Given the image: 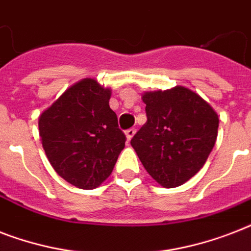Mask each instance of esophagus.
I'll use <instances>...</instances> for the list:
<instances>
[{"label":"esophagus","mask_w":251,"mask_h":251,"mask_svg":"<svg viewBox=\"0 0 251 251\" xmlns=\"http://www.w3.org/2000/svg\"><path fill=\"white\" fill-rule=\"evenodd\" d=\"M135 133H137V130H135V129H129V130H126V131H125L126 139H127V141H131V139H133L134 135H135Z\"/></svg>","instance_id":"obj_1"}]
</instances>
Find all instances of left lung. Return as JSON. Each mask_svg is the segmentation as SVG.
Returning <instances> with one entry per match:
<instances>
[{
	"mask_svg": "<svg viewBox=\"0 0 251 251\" xmlns=\"http://www.w3.org/2000/svg\"><path fill=\"white\" fill-rule=\"evenodd\" d=\"M147 122L131 146L149 175L163 187H177L204 165L218 137L219 116L183 86L142 94Z\"/></svg>",
	"mask_w": 251,
	"mask_h": 251,
	"instance_id": "obj_1",
	"label": "left lung"
}]
</instances>
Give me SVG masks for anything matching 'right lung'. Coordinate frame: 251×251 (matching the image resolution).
I'll use <instances>...</instances> for the list:
<instances>
[{"label":"right lung","mask_w":251,"mask_h":251,"mask_svg":"<svg viewBox=\"0 0 251 251\" xmlns=\"http://www.w3.org/2000/svg\"><path fill=\"white\" fill-rule=\"evenodd\" d=\"M112 90L84 78L70 86L39 117V134L57 175L91 190L110 176L125 134L109 106Z\"/></svg>","instance_id":"add662e5"}]
</instances>
